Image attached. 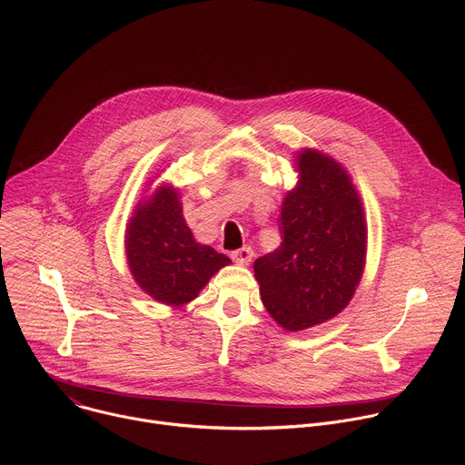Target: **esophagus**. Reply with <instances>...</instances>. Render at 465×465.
Instances as JSON below:
<instances>
[{"instance_id": "obj_1", "label": "esophagus", "mask_w": 465, "mask_h": 465, "mask_svg": "<svg viewBox=\"0 0 465 465\" xmlns=\"http://www.w3.org/2000/svg\"><path fill=\"white\" fill-rule=\"evenodd\" d=\"M252 257H253V252H252L250 246H242V248H239V250H235V252L232 253V259H233L237 264H250Z\"/></svg>"}]
</instances>
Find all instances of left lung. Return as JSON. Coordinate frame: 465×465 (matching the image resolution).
<instances>
[{"label":"left lung","instance_id":"1","mask_svg":"<svg viewBox=\"0 0 465 465\" xmlns=\"http://www.w3.org/2000/svg\"><path fill=\"white\" fill-rule=\"evenodd\" d=\"M296 185L285 193L282 244L253 262L264 309L287 331L342 312L361 283L368 226L346 167L318 149L294 156Z\"/></svg>","mask_w":465,"mask_h":465}]
</instances>
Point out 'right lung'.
Listing matches in <instances>:
<instances>
[{"label": "right lung", "instance_id": "add662e5", "mask_svg": "<svg viewBox=\"0 0 465 465\" xmlns=\"http://www.w3.org/2000/svg\"><path fill=\"white\" fill-rule=\"evenodd\" d=\"M128 271L138 287L158 303L182 307L230 264V257L196 242L182 213L180 191L160 183L142 196L124 230Z\"/></svg>", "mask_w": 465, "mask_h": 465}]
</instances>
